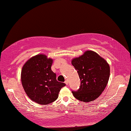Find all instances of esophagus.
Listing matches in <instances>:
<instances>
[{
  "label": "esophagus",
  "instance_id": "34e87169",
  "mask_svg": "<svg viewBox=\"0 0 131 131\" xmlns=\"http://www.w3.org/2000/svg\"><path fill=\"white\" fill-rule=\"evenodd\" d=\"M65 84H66V85H68V81L67 79H66V81H65Z\"/></svg>",
  "mask_w": 131,
  "mask_h": 131
}]
</instances>
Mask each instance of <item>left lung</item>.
Here are the masks:
<instances>
[{
  "instance_id": "obj_1",
  "label": "left lung",
  "mask_w": 131,
  "mask_h": 131,
  "mask_svg": "<svg viewBox=\"0 0 131 131\" xmlns=\"http://www.w3.org/2000/svg\"><path fill=\"white\" fill-rule=\"evenodd\" d=\"M77 70L81 86L77 91H72L74 97L83 102L97 98L108 84L110 67L106 60L92 50H86L82 55L72 60Z\"/></svg>"
}]
</instances>
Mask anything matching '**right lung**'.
<instances>
[{
	"mask_svg": "<svg viewBox=\"0 0 131 131\" xmlns=\"http://www.w3.org/2000/svg\"><path fill=\"white\" fill-rule=\"evenodd\" d=\"M53 59L43 54L30 58L23 66L21 82L23 89L31 100L40 105H48L58 97L65 83L56 80L52 71Z\"/></svg>",
	"mask_w": 131,
	"mask_h": 131,
	"instance_id": "right-lung-1",
	"label": "right lung"
}]
</instances>
